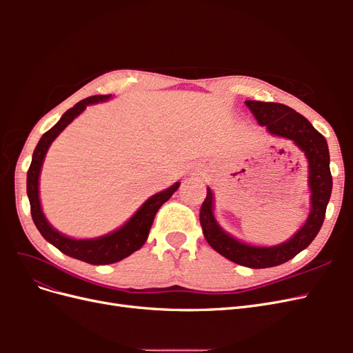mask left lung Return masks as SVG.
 Instances as JSON below:
<instances>
[{"mask_svg": "<svg viewBox=\"0 0 353 353\" xmlns=\"http://www.w3.org/2000/svg\"><path fill=\"white\" fill-rule=\"evenodd\" d=\"M256 121L266 126L271 135L293 141L305 153L309 165V188H311V212L305 225L294 236L271 248H259L241 243L223 231L213 215V194H208L200 209V225L206 241L213 250L225 256L231 262L248 268H270L293 259L297 253L306 249L323 227L325 209L333 188L330 172V153L325 138L319 134L306 117L292 108L280 103L245 101Z\"/></svg>", "mask_w": 353, "mask_h": 353, "instance_id": "left-lung-1", "label": "left lung"}]
</instances>
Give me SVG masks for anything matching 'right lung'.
Segmentation results:
<instances>
[{
  "label": "right lung",
  "instance_id": "obj_1",
  "mask_svg": "<svg viewBox=\"0 0 353 353\" xmlns=\"http://www.w3.org/2000/svg\"><path fill=\"white\" fill-rule=\"evenodd\" d=\"M110 95H92V97L85 99L73 105L65 114L61 116V119L41 137L39 143L37 144L34 154H32V163L28 170V179H26V191L30 203V215L34 219V223L37 225L41 236L44 237L48 243H51L54 248H57L61 253H65L70 258L83 261L91 265H108L119 262L128 256L137 252L138 249L143 248L145 243L148 232H150L153 219L156 216L157 210L160 206L168 201L175 191L179 187V183H175L172 187L166 188L165 191L152 196L144 205L138 209L134 216L128 221L123 227L116 230L108 236H103L99 239H90V240H74L70 237L63 236L61 232L52 228L50 222L46 219L44 213L41 209L39 201V174L41 166L44 163V157L47 154V150L50 148L51 143L56 140L59 134L65 130V128L79 116L88 104L101 103L109 100Z\"/></svg>",
  "mask_w": 353,
  "mask_h": 353
}]
</instances>
